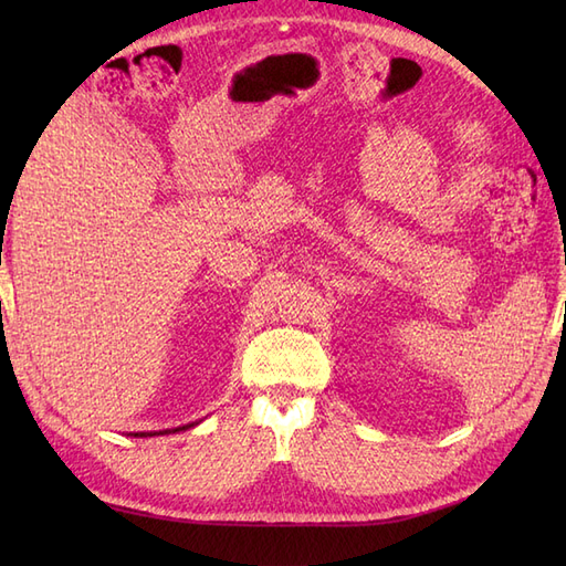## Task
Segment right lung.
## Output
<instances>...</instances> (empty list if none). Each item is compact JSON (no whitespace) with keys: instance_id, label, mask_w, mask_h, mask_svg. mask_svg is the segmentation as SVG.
I'll return each mask as SVG.
<instances>
[{"instance_id":"1","label":"right lung","mask_w":566,"mask_h":566,"mask_svg":"<svg viewBox=\"0 0 566 566\" xmlns=\"http://www.w3.org/2000/svg\"><path fill=\"white\" fill-rule=\"evenodd\" d=\"M188 427H193V424H184V427H177V430H172V432H179V430H188ZM169 430H163V432H156V434H167ZM134 437H146V432H136ZM148 437H153V434H148Z\"/></svg>"}]
</instances>
